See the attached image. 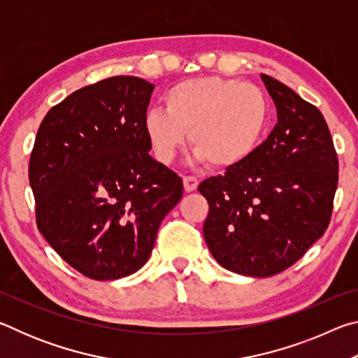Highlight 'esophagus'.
Here are the masks:
<instances>
[{
	"mask_svg": "<svg viewBox=\"0 0 358 358\" xmlns=\"http://www.w3.org/2000/svg\"><path fill=\"white\" fill-rule=\"evenodd\" d=\"M183 186L186 192L196 191L199 186V180L196 177H183Z\"/></svg>",
	"mask_w": 358,
	"mask_h": 358,
	"instance_id": "obj_1",
	"label": "esophagus"
}]
</instances>
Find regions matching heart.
Wrapping results in <instances>:
<instances>
[{
  "label": "heart",
  "mask_w": 358,
  "mask_h": 358,
  "mask_svg": "<svg viewBox=\"0 0 358 358\" xmlns=\"http://www.w3.org/2000/svg\"><path fill=\"white\" fill-rule=\"evenodd\" d=\"M166 110L150 108L143 126L161 162L185 147L186 132L197 161L227 169L245 161L270 118L264 92L234 78L199 77L175 83L164 94Z\"/></svg>",
  "instance_id": "obj_1"
}]
</instances>
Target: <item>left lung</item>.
Returning a JSON list of instances; mask_svg holds the SVG:
<instances>
[{
	"label": "left lung",
	"mask_w": 358,
	"mask_h": 358,
	"mask_svg": "<svg viewBox=\"0 0 358 358\" xmlns=\"http://www.w3.org/2000/svg\"><path fill=\"white\" fill-rule=\"evenodd\" d=\"M278 123L252 153L203 180L210 205L203 237L217 264L266 278L303 257L329 227L338 156L324 115L294 90L262 74Z\"/></svg>",
	"instance_id": "8db88e82"
}]
</instances>
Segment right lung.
Returning <instances> with one entry per match:
<instances>
[{"label":"right lung","instance_id":"add662e5","mask_svg":"<svg viewBox=\"0 0 358 358\" xmlns=\"http://www.w3.org/2000/svg\"><path fill=\"white\" fill-rule=\"evenodd\" d=\"M155 85L108 77L77 90L42 120L29 157L36 224L59 257L98 281L147 262L164 216L183 196L177 173L150 156Z\"/></svg>","mask_w":358,"mask_h":358}]
</instances>
